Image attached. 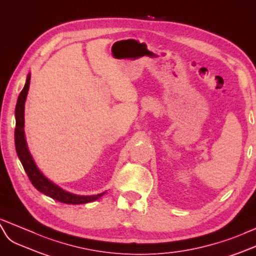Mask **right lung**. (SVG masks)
I'll return each instance as SVG.
<instances>
[{"label":"right lung","instance_id":"1","mask_svg":"<svg viewBox=\"0 0 256 256\" xmlns=\"http://www.w3.org/2000/svg\"><path fill=\"white\" fill-rule=\"evenodd\" d=\"M30 85V74L27 76V81H26L24 88L20 92L18 96L17 104L15 109V116H16V128H15V146L16 152L18 154V158L20 160L24 168L26 173H27L30 182H32L38 192L46 194L54 200H57L62 203H67V204H83V203H88L100 199V196L104 194H100L96 196H76L74 194H70L62 190V188L53 184L50 180H48L45 176L38 171L36 163L32 159V156L29 152L27 142L24 140V102L26 97L28 94Z\"/></svg>","mask_w":256,"mask_h":256}]
</instances>
